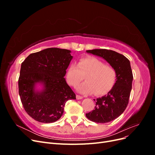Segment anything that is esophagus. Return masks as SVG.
I'll use <instances>...</instances> for the list:
<instances>
[{
	"label": "esophagus",
	"mask_w": 155,
	"mask_h": 155,
	"mask_svg": "<svg viewBox=\"0 0 155 155\" xmlns=\"http://www.w3.org/2000/svg\"><path fill=\"white\" fill-rule=\"evenodd\" d=\"M83 96H79V95H76V98H77V100H81V99H83Z\"/></svg>",
	"instance_id": "1"
}]
</instances>
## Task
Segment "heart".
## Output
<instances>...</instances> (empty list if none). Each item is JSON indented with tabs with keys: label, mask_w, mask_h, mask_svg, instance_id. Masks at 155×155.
<instances>
[{
	"label": "heart",
	"mask_w": 155,
	"mask_h": 155,
	"mask_svg": "<svg viewBox=\"0 0 155 155\" xmlns=\"http://www.w3.org/2000/svg\"><path fill=\"white\" fill-rule=\"evenodd\" d=\"M85 82L78 88L82 94H104L113 87L116 72L113 67L105 64L94 57L82 58L78 64L70 63L66 71V78L70 86L76 87L84 79Z\"/></svg>",
	"instance_id": "heart-1"
}]
</instances>
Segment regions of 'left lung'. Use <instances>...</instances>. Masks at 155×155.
I'll list each match as a JSON object with an SVG mask.
<instances>
[{"instance_id":"8db88e82","label":"left lung","mask_w":155,"mask_h":155,"mask_svg":"<svg viewBox=\"0 0 155 155\" xmlns=\"http://www.w3.org/2000/svg\"><path fill=\"white\" fill-rule=\"evenodd\" d=\"M87 52L103 58L116 70L113 87L107 95L97 98L94 109L86 114L87 118L94 122H109L122 114L129 104L133 79L130 61L124 55L110 50L94 49Z\"/></svg>"}]
</instances>
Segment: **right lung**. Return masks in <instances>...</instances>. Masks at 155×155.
I'll use <instances>...</instances> for the list:
<instances>
[{"label":"right lung","mask_w":155,"mask_h":155,"mask_svg":"<svg viewBox=\"0 0 155 155\" xmlns=\"http://www.w3.org/2000/svg\"><path fill=\"white\" fill-rule=\"evenodd\" d=\"M70 52L46 48L30 54L21 64L18 94L27 114L39 122H55L63 114L66 102L76 99L64 78L72 59ZM37 82L43 84V90L35 91Z\"/></svg>","instance_id":"1"}]
</instances>
